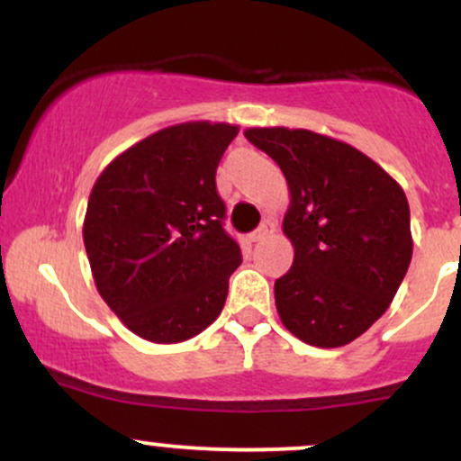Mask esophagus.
Segmentation results:
<instances>
[{"label": "esophagus", "instance_id": "1", "mask_svg": "<svg viewBox=\"0 0 461 461\" xmlns=\"http://www.w3.org/2000/svg\"><path fill=\"white\" fill-rule=\"evenodd\" d=\"M273 230H275V225L268 223V221H267V223H262L256 231H251V234H249V242H260V240H264V238L273 234Z\"/></svg>", "mask_w": 461, "mask_h": 461}]
</instances>
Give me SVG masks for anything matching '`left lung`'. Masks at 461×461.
Instances as JSON below:
<instances>
[{
	"instance_id": "8db88e82",
	"label": "left lung",
	"mask_w": 461,
	"mask_h": 461,
	"mask_svg": "<svg viewBox=\"0 0 461 461\" xmlns=\"http://www.w3.org/2000/svg\"><path fill=\"white\" fill-rule=\"evenodd\" d=\"M290 190V271L275 282L284 327L305 345L345 347L393 303L411 262L410 203L366 153L310 130L249 128Z\"/></svg>"
}]
</instances>
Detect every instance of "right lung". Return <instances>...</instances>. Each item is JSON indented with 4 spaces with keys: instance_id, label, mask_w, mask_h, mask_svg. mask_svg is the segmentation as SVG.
<instances>
[{
    "instance_id": "obj_1",
    "label": "right lung",
    "mask_w": 461,
    "mask_h": 461,
    "mask_svg": "<svg viewBox=\"0 0 461 461\" xmlns=\"http://www.w3.org/2000/svg\"><path fill=\"white\" fill-rule=\"evenodd\" d=\"M238 125L188 121L147 136L97 177L84 216L95 285L121 322L158 345L219 319L240 247L223 230L216 167Z\"/></svg>"
}]
</instances>
